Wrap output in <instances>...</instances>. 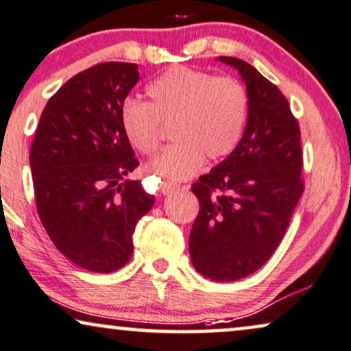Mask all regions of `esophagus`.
<instances>
[{"instance_id":"esophagus-1","label":"esophagus","mask_w":351,"mask_h":351,"mask_svg":"<svg viewBox=\"0 0 351 351\" xmlns=\"http://www.w3.org/2000/svg\"><path fill=\"white\" fill-rule=\"evenodd\" d=\"M178 188H180V186H176V184H173V183H168V181H162V183H160V193L163 195H168V194L175 193V191L178 189Z\"/></svg>"}]
</instances>
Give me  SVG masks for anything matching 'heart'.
<instances>
[{
	"label": "heart",
	"instance_id": "1",
	"mask_svg": "<svg viewBox=\"0 0 351 351\" xmlns=\"http://www.w3.org/2000/svg\"><path fill=\"white\" fill-rule=\"evenodd\" d=\"M151 104L125 99L120 125L128 143L141 154L158 147V120L171 123V146L152 158L151 170L180 181L200 170L204 157L219 160L239 144L249 115L245 88L232 78L191 67H173L147 86Z\"/></svg>",
	"mask_w": 351,
	"mask_h": 351
}]
</instances>
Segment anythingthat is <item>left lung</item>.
I'll return each mask as SVG.
<instances>
[{"label": "left lung", "mask_w": 351, "mask_h": 351, "mask_svg": "<svg viewBox=\"0 0 351 351\" xmlns=\"http://www.w3.org/2000/svg\"><path fill=\"white\" fill-rule=\"evenodd\" d=\"M217 60L241 75L249 115L234 151L193 186L200 212L189 254L204 278L231 282L261 268L278 249L303 194L302 147L279 88L244 60Z\"/></svg>", "instance_id": "1"}]
</instances>
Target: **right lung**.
<instances>
[{"label":"right lung","instance_id":"1","mask_svg":"<svg viewBox=\"0 0 351 351\" xmlns=\"http://www.w3.org/2000/svg\"><path fill=\"white\" fill-rule=\"evenodd\" d=\"M139 80L136 64L104 62L77 73L51 97L30 149L36 208L64 256L110 273L133 254V232L154 205L120 125V106Z\"/></svg>","mask_w":351,"mask_h":351}]
</instances>
